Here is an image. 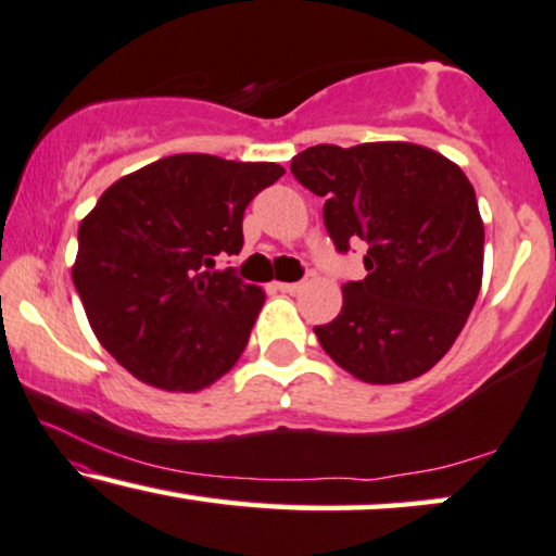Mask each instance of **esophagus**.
Returning <instances> with one entry per match:
<instances>
[{
  "label": "esophagus",
  "instance_id": "esophagus-1",
  "mask_svg": "<svg viewBox=\"0 0 556 556\" xmlns=\"http://www.w3.org/2000/svg\"><path fill=\"white\" fill-rule=\"evenodd\" d=\"M277 289L285 294H300L304 289V281H279Z\"/></svg>",
  "mask_w": 556,
  "mask_h": 556
}]
</instances>
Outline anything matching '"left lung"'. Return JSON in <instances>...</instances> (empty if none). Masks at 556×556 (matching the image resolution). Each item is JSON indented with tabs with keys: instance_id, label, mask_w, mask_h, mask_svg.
<instances>
[{
	"instance_id": "obj_1",
	"label": "left lung",
	"mask_w": 556,
	"mask_h": 556,
	"mask_svg": "<svg viewBox=\"0 0 556 556\" xmlns=\"http://www.w3.org/2000/svg\"><path fill=\"white\" fill-rule=\"evenodd\" d=\"M325 199L340 254L365 241V279L342 287V309L315 327L342 370L372 386L418 378L448 353L483 275V222L473 186L445 155L416 143L312 146L292 159Z\"/></svg>"
}]
</instances>
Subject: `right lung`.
Returning <instances> with one entry per match:
<instances>
[{
    "label": "right lung",
    "instance_id": "1",
    "mask_svg": "<svg viewBox=\"0 0 556 556\" xmlns=\"http://www.w3.org/2000/svg\"><path fill=\"white\" fill-rule=\"evenodd\" d=\"M279 163L178 153L115 181L80 222L73 281L108 353L161 390L193 393L229 372L264 304L222 254Z\"/></svg>",
    "mask_w": 556,
    "mask_h": 556
}]
</instances>
